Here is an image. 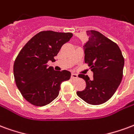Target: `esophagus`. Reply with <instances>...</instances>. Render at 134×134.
<instances>
[{
  "mask_svg": "<svg viewBox=\"0 0 134 134\" xmlns=\"http://www.w3.org/2000/svg\"><path fill=\"white\" fill-rule=\"evenodd\" d=\"M71 78H72V79H77V78H78V75H77L76 74L73 73V74H71Z\"/></svg>",
  "mask_w": 134,
  "mask_h": 134,
  "instance_id": "1",
  "label": "esophagus"
}]
</instances>
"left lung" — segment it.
<instances>
[{"mask_svg": "<svg viewBox=\"0 0 134 134\" xmlns=\"http://www.w3.org/2000/svg\"><path fill=\"white\" fill-rule=\"evenodd\" d=\"M86 34L88 41L83 46L84 60L93 73V79L79 74L86 87L76 93L87 103L100 105L112 97L121 83L124 58L118 45L103 34L93 30Z\"/></svg>", "mask_w": 134, "mask_h": 134, "instance_id": "left-lung-1", "label": "left lung"}]
</instances>
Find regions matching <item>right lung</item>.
<instances>
[{"instance_id": "add662e5", "label": "right lung", "mask_w": 134, "mask_h": 134, "mask_svg": "<svg viewBox=\"0 0 134 134\" xmlns=\"http://www.w3.org/2000/svg\"><path fill=\"white\" fill-rule=\"evenodd\" d=\"M72 36L71 33L41 31L18 53L13 65L15 83L31 104L43 106L51 103L58 96L61 83L71 78L70 71H55L47 63L55 61L54 57Z\"/></svg>"}]
</instances>
